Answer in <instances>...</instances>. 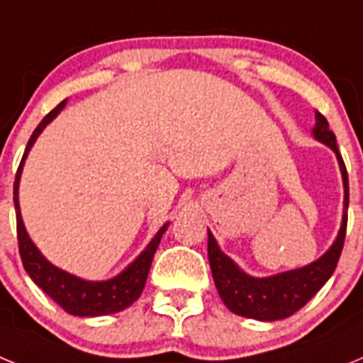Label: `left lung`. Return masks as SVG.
<instances>
[{"mask_svg":"<svg viewBox=\"0 0 363 363\" xmlns=\"http://www.w3.org/2000/svg\"><path fill=\"white\" fill-rule=\"evenodd\" d=\"M316 123L313 127V138L323 143L335 152L338 160L342 184H344V211L338 234L331 247L311 264L291 271L277 272L271 277H252L243 271L233 258L221 251L216 238L209 230V264L213 271L214 285L221 301L230 313L259 320V322H274V320L289 318L291 314L300 311L307 301L322 289L325 281L333 277L338 258L344 249L345 229H347V207H349V179L345 163L338 152L336 136L329 130V123L318 111L314 112Z\"/></svg>","mask_w":363,"mask_h":363,"instance_id":"obj_1","label":"left lung"}]
</instances>
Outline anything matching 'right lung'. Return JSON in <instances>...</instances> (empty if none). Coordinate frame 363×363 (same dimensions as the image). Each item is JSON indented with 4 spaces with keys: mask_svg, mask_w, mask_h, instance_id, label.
Returning <instances> with one entry per match:
<instances>
[{
    "mask_svg": "<svg viewBox=\"0 0 363 363\" xmlns=\"http://www.w3.org/2000/svg\"><path fill=\"white\" fill-rule=\"evenodd\" d=\"M67 99H63L62 104L57 105L52 112H49L47 116L41 120L36 130L32 133L30 140L27 143L23 158L19 163L18 174H16L14 182V207H16V220H18V243H19V255H21V262L27 271L32 281L43 291L45 294H49L57 306L67 311L72 316H82V318H92V316H105V314H114L120 311L127 309L133 306L138 298L142 296L143 287H145L147 277H149V269L152 264L154 252L158 249L160 240L165 234L167 227L171 221H167L160 227V230L154 234V238L147 243L136 258L130 262L127 267L121 272H118L116 277L107 278V280H85L79 278L72 272H67L63 269L56 267L52 262L45 258L43 252L36 247V243L32 242L28 236L27 229H25L23 218H21V209H19V182H21V172H23L25 160H27L28 152H30L32 145L36 143L38 136L43 133V129L60 112L65 108Z\"/></svg>",
    "mask_w": 363,
    "mask_h": 363,
    "instance_id": "add662e5",
    "label": "right lung"
}]
</instances>
